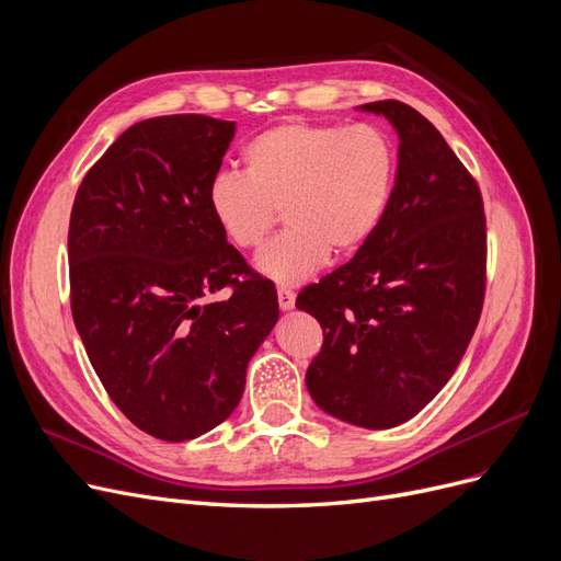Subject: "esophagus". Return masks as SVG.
Wrapping results in <instances>:
<instances>
[{
	"mask_svg": "<svg viewBox=\"0 0 561 561\" xmlns=\"http://www.w3.org/2000/svg\"><path fill=\"white\" fill-rule=\"evenodd\" d=\"M278 307H280V311H293L295 309V293L280 287V290H278Z\"/></svg>",
	"mask_w": 561,
	"mask_h": 561,
	"instance_id": "obj_1",
	"label": "esophagus"
}]
</instances>
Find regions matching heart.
Wrapping results in <instances>:
<instances>
[{
    "label": "heart",
    "mask_w": 561,
    "mask_h": 561,
    "mask_svg": "<svg viewBox=\"0 0 561 561\" xmlns=\"http://www.w3.org/2000/svg\"><path fill=\"white\" fill-rule=\"evenodd\" d=\"M243 175L219 173L208 210L225 241L260 248L283 213L285 231L254 260L280 287L309 280L330 252L348 257L369 243L393 196L398 149L375 124L287 122L243 147Z\"/></svg>",
    "instance_id": "heart-1"
}]
</instances>
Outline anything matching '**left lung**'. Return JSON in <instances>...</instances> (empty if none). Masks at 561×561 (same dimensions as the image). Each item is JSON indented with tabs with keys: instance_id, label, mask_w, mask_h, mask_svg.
<instances>
[{
	"instance_id": "1",
	"label": "left lung",
	"mask_w": 561,
	"mask_h": 561,
	"mask_svg": "<svg viewBox=\"0 0 561 561\" xmlns=\"http://www.w3.org/2000/svg\"><path fill=\"white\" fill-rule=\"evenodd\" d=\"M398 133L393 196L369 243L309 285L297 309L322 328L307 388L322 412L381 431L410 421L461 363L484 299L482 196L414 107H358Z\"/></svg>"
}]
</instances>
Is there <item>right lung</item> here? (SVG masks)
Wrapping results in <instances>:
<instances>
[{
	"label": "right lung",
	"instance_id": "add662e5",
	"mask_svg": "<svg viewBox=\"0 0 561 561\" xmlns=\"http://www.w3.org/2000/svg\"><path fill=\"white\" fill-rule=\"evenodd\" d=\"M233 133L203 114L145 118L91 168L72 206L77 332L118 410L165 443L231 416L278 322L274 283L250 274L208 210ZM227 284L229 300L199 304Z\"/></svg>",
	"mask_w": 561,
	"mask_h": 561
}]
</instances>
